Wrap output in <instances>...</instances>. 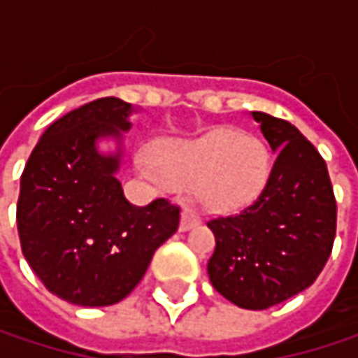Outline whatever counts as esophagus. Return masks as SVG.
I'll use <instances>...</instances> for the list:
<instances>
[{"instance_id": "1", "label": "esophagus", "mask_w": 358, "mask_h": 358, "mask_svg": "<svg viewBox=\"0 0 358 358\" xmlns=\"http://www.w3.org/2000/svg\"><path fill=\"white\" fill-rule=\"evenodd\" d=\"M196 224H199V215H196L192 209H184L182 215H180V230L186 232V230L194 228Z\"/></svg>"}]
</instances>
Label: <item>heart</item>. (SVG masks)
Returning a JSON list of instances; mask_svg holds the SVG:
<instances>
[{
  "instance_id": "heart-1",
  "label": "heart",
  "mask_w": 358,
  "mask_h": 358,
  "mask_svg": "<svg viewBox=\"0 0 358 358\" xmlns=\"http://www.w3.org/2000/svg\"><path fill=\"white\" fill-rule=\"evenodd\" d=\"M155 157H136L141 176L190 188L192 199L211 213H234L265 188L271 159L267 147L236 128L220 126L192 138L157 143Z\"/></svg>"
}]
</instances>
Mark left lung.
<instances>
[{"instance_id": "1", "label": "left lung", "mask_w": 358, "mask_h": 358, "mask_svg": "<svg viewBox=\"0 0 358 358\" xmlns=\"http://www.w3.org/2000/svg\"><path fill=\"white\" fill-rule=\"evenodd\" d=\"M275 153L259 199L238 215L211 220L213 288L236 307L261 311L309 288L331 252L336 199L317 149L286 120L250 111Z\"/></svg>"}]
</instances>
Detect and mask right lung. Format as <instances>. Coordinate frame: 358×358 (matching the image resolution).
<instances>
[{
	"mask_svg": "<svg viewBox=\"0 0 358 358\" xmlns=\"http://www.w3.org/2000/svg\"><path fill=\"white\" fill-rule=\"evenodd\" d=\"M134 108L103 97L55 120L33 149L16 207L22 252L49 292L78 307H108L143 280L153 252L176 230L166 199L128 203L117 180ZM99 140H113L103 154Z\"/></svg>",
	"mask_w": 358,
	"mask_h": 358,
	"instance_id": "right-lung-1",
	"label": "right lung"
}]
</instances>
